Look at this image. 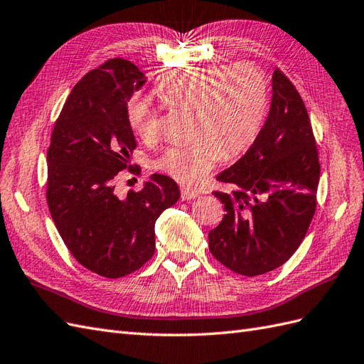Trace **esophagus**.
Returning <instances> with one entry per match:
<instances>
[{"instance_id": "obj_1", "label": "esophagus", "mask_w": 364, "mask_h": 364, "mask_svg": "<svg viewBox=\"0 0 364 364\" xmlns=\"http://www.w3.org/2000/svg\"><path fill=\"white\" fill-rule=\"evenodd\" d=\"M198 195L200 193L197 191H193V189H189V188H183L181 189V198L183 200H193V198H197Z\"/></svg>"}]
</instances>
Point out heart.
I'll return each mask as SVG.
<instances>
[{
  "instance_id": "heart-1",
  "label": "heart",
  "mask_w": 364,
  "mask_h": 364,
  "mask_svg": "<svg viewBox=\"0 0 364 364\" xmlns=\"http://www.w3.org/2000/svg\"><path fill=\"white\" fill-rule=\"evenodd\" d=\"M155 93L175 107L193 109L191 141L164 149L155 169L186 186L198 183L223 155L234 158L254 143L267 112V81L254 64L188 66L158 80ZM126 115L135 135L151 139L156 134V114L146 97L127 101Z\"/></svg>"
}]
</instances>
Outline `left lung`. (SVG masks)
I'll list each match as a JSON object with an SVG mask.
<instances>
[{"label":"left lung","mask_w":364,"mask_h":364,"mask_svg":"<svg viewBox=\"0 0 364 364\" xmlns=\"http://www.w3.org/2000/svg\"><path fill=\"white\" fill-rule=\"evenodd\" d=\"M217 180L229 191L213 192L226 213L209 232L212 255L246 277L284 264L315 213L320 163L304 102L282 70L272 75L264 126L247 152Z\"/></svg>","instance_id":"1"}]
</instances>
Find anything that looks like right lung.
I'll use <instances>...</instances> for the list:
<instances>
[{
	"label": "right lung",
	"instance_id": "obj_1",
	"mask_svg": "<svg viewBox=\"0 0 364 364\" xmlns=\"http://www.w3.org/2000/svg\"><path fill=\"white\" fill-rule=\"evenodd\" d=\"M146 75L123 58L82 77L64 102L48 151V204L77 262L106 278L132 274L155 252V221L180 198L171 176L154 173L139 192L115 193L136 147L126 106ZM130 169V166H129Z\"/></svg>",
	"mask_w": 364,
	"mask_h": 364
}]
</instances>
